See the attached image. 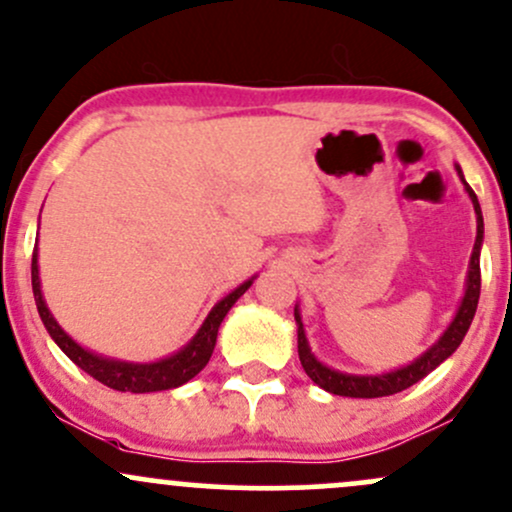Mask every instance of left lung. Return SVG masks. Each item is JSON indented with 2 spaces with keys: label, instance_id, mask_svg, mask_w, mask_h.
I'll use <instances>...</instances> for the list:
<instances>
[{
  "label": "left lung",
  "instance_id": "1",
  "mask_svg": "<svg viewBox=\"0 0 512 512\" xmlns=\"http://www.w3.org/2000/svg\"><path fill=\"white\" fill-rule=\"evenodd\" d=\"M460 170V166H457ZM462 175V170H460ZM464 182V178H462ZM467 187L469 197H472L474 211H477V243H474V252L472 260H469V276H467V291H464V298L460 303V310H457L455 320L450 322V327L445 330L443 337L438 339V344H433L431 349L426 351L424 356L416 358L411 366H404L399 370H392V373L385 375H346L339 373V370H332L327 366H322L317 358L310 354L308 339H305L303 332V322L301 315H298L296 308V322H298V356H301V366L308 378L313 380L315 385H320L322 390L332 392V395H342V397H361V399H373V397H387V395H397V392L407 390L414 383H419L421 378H426L431 370H436L440 363L448 358L457 346L462 344L464 334H467L469 325H472L474 313H477V303H479V293H481V269H479V252H481V240H484V219H481V207L479 199L474 195L472 187L464 182Z\"/></svg>",
  "mask_w": 512,
  "mask_h": 512
}]
</instances>
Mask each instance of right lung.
Listing matches in <instances>:
<instances>
[{
    "instance_id": "1",
    "label": "right lung",
    "mask_w": 512,
    "mask_h": 512,
    "mask_svg": "<svg viewBox=\"0 0 512 512\" xmlns=\"http://www.w3.org/2000/svg\"><path fill=\"white\" fill-rule=\"evenodd\" d=\"M31 279H33V296L35 305H38L40 320H43L45 330L50 332V337L55 339V344L67 354L81 370H86L91 378H96L98 383L113 387L120 392H158V390H173V387L185 385L187 380H192L195 375L209 363L211 354H214L216 346V334L226 317L231 305L243 296L245 291L252 286V279L240 284L236 291L228 293L223 301L214 305L207 320H204L202 330L195 334L190 344L185 349L178 351L175 356L163 358L156 363H125V361H113V358H103L91 354V351L81 349L79 344L69 337L55 322V317L50 315L48 305L43 301V293H40V276H38V250H33V264H31Z\"/></svg>"
}]
</instances>
